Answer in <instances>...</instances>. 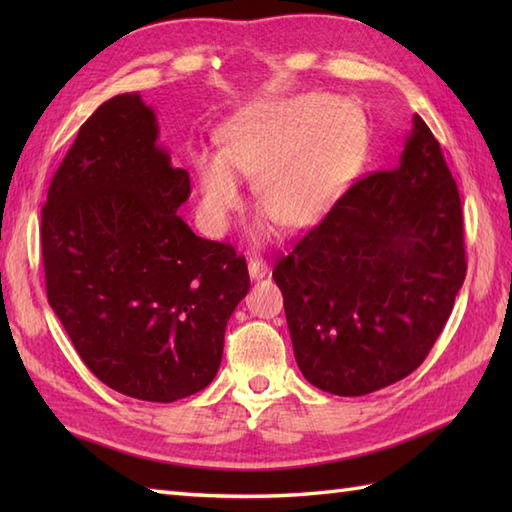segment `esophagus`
I'll list each match as a JSON object with an SVG mask.
<instances>
[{"label":"esophagus","instance_id":"obj_1","mask_svg":"<svg viewBox=\"0 0 512 512\" xmlns=\"http://www.w3.org/2000/svg\"><path fill=\"white\" fill-rule=\"evenodd\" d=\"M248 273H250V277H253V279H262V277H266L270 273V266L264 262V259L253 257L248 262Z\"/></svg>","mask_w":512,"mask_h":512}]
</instances>
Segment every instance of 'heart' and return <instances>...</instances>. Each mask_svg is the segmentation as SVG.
<instances>
[{"instance_id":"obj_1","label":"heart","mask_w":512,"mask_h":512,"mask_svg":"<svg viewBox=\"0 0 512 512\" xmlns=\"http://www.w3.org/2000/svg\"><path fill=\"white\" fill-rule=\"evenodd\" d=\"M356 107L328 94L255 105L228 123L220 156L195 158V200L206 233L222 235L242 204L235 171L253 176V195L290 231L312 226L350 178L361 149Z\"/></svg>"}]
</instances>
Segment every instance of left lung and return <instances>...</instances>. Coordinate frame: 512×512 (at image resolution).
<instances>
[{
	"label": "left lung",
	"instance_id": "left-lung-1",
	"mask_svg": "<svg viewBox=\"0 0 512 512\" xmlns=\"http://www.w3.org/2000/svg\"><path fill=\"white\" fill-rule=\"evenodd\" d=\"M464 277L458 184L418 114L398 165L354 182L273 270L301 374L336 396L418 369Z\"/></svg>",
	"mask_w": 512,
	"mask_h": 512
}]
</instances>
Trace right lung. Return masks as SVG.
<instances>
[{"label": "right lung", "instance_id": "obj_1", "mask_svg": "<svg viewBox=\"0 0 512 512\" xmlns=\"http://www.w3.org/2000/svg\"><path fill=\"white\" fill-rule=\"evenodd\" d=\"M189 193L134 92L81 125L43 204L50 306L90 372L129 398L173 402L209 385L250 288L246 259L178 215Z\"/></svg>", "mask_w": 512, "mask_h": 512}]
</instances>
